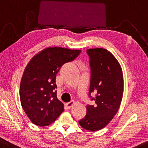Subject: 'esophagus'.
<instances>
[{
	"mask_svg": "<svg viewBox=\"0 0 148 148\" xmlns=\"http://www.w3.org/2000/svg\"><path fill=\"white\" fill-rule=\"evenodd\" d=\"M74 103H75V101H74V100H72V101H70V102H68V103H66L67 108H72V106H73V105H74Z\"/></svg>",
	"mask_w": 148,
	"mask_h": 148,
	"instance_id": "34e87169",
	"label": "esophagus"
}]
</instances>
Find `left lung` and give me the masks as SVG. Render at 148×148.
<instances>
[{"label":"left lung","instance_id":"obj_1","mask_svg":"<svg viewBox=\"0 0 148 148\" xmlns=\"http://www.w3.org/2000/svg\"><path fill=\"white\" fill-rule=\"evenodd\" d=\"M90 82L88 96L93 105L86 106V114L79 124L90 131L103 129L119 111L124 90L123 74L119 62L110 51L103 48L89 49Z\"/></svg>","mask_w":148,"mask_h":148}]
</instances>
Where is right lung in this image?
Returning a JSON list of instances; mask_svg holds the SVG:
<instances>
[{"label":"right lung","instance_id":"right-lung-1","mask_svg":"<svg viewBox=\"0 0 148 148\" xmlns=\"http://www.w3.org/2000/svg\"><path fill=\"white\" fill-rule=\"evenodd\" d=\"M80 52L48 47L27 64L21 78L19 97L23 110L33 124L46 127L64 112V104L57 97L56 75L63 65L74 60Z\"/></svg>","mask_w":148,"mask_h":148}]
</instances>
